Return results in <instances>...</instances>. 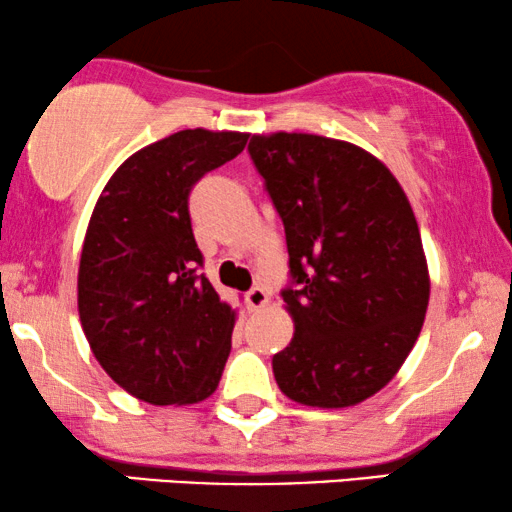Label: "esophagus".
I'll return each mask as SVG.
<instances>
[{"label": "esophagus", "mask_w": 512, "mask_h": 512, "mask_svg": "<svg viewBox=\"0 0 512 512\" xmlns=\"http://www.w3.org/2000/svg\"><path fill=\"white\" fill-rule=\"evenodd\" d=\"M268 300H270L268 291L261 289V286H254V289L247 293V305L251 307V310H258V307H263Z\"/></svg>", "instance_id": "1"}]
</instances>
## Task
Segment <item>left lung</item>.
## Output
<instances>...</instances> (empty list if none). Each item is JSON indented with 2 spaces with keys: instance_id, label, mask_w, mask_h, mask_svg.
<instances>
[{
  "instance_id": "left-lung-1",
  "label": "left lung",
  "mask_w": 512,
  "mask_h": 512,
  "mask_svg": "<svg viewBox=\"0 0 512 512\" xmlns=\"http://www.w3.org/2000/svg\"><path fill=\"white\" fill-rule=\"evenodd\" d=\"M249 156L289 249L296 333L272 356L279 389L312 408L366 401L408 359L429 305L410 202L387 165L340 139L254 135Z\"/></svg>"
}]
</instances>
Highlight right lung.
Listing matches in <instances>:
<instances>
[{"label": "right lung", "instance_id": "obj_1", "mask_svg": "<svg viewBox=\"0 0 512 512\" xmlns=\"http://www.w3.org/2000/svg\"><path fill=\"white\" fill-rule=\"evenodd\" d=\"M244 132L181 130L132 153L97 200L79 265V317L118 387L153 405L205 401L230 354L235 310L202 275L188 195Z\"/></svg>", "mask_w": 512, "mask_h": 512}]
</instances>
